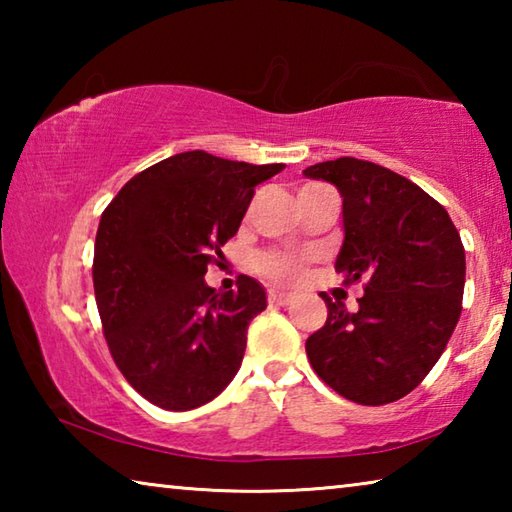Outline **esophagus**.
<instances>
[{
  "label": "esophagus",
  "instance_id": "esophagus-1",
  "mask_svg": "<svg viewBox=\"0 0 512 512\" xmlns=\"http://www.w3.org/2000/svg\"><path fill=\"white\" fill-rule=\"evenodd\" d=\"M268 300H271V302H275V305H280V307H284V305H289V302L293 300V296H291V293H284V291H277V289H271V293H268Z\"/></svg>",
  "mask_w": 512,
  "mask_h": 512
}]
</instances>
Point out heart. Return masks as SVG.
Masks as SVG:
<instances>
[{
  "mask_svg": "<svg viewBox=\"0 0 512 512\" xmlns=\"http://www.w3.org/2000/svg\"><path fill=\"white\" fill-rule=\"evenodd\" d=\"M257 268L275 282L293 284L302 277L305 271V259L287 253H268L257 259Z\"/></svg>",
  "mask_w": 512,
  "mask_h": 512,
  "instance_id": "1",
  "label": "heart"
}]
</instances>
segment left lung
<instances>
[{
  "label": "left lung",
  "instance_id": "1",
  "mask_svg": "<svg viewBox=\"0 0 512 512\" xmlns=\"http://www.w3.org/2000/svg\"><path fill=\"white\" fill-rule=\"evenodd\" d=\"M307 178L343 198V244L334 268L366 280L357 311L327 305L325 325L307 339L316 375L366 406L409 395L443 354L461 316L465 250L443 205L375 162L311 164Z\"/></svg>",
  "mask_w": 512,
  "mask_h": 512
}]
</instances>
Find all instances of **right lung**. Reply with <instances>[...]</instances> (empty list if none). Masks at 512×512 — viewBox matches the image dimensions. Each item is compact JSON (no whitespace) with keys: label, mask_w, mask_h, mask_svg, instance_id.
<instances>
[{"label":"right lung","mask_w":512,"mask_h":512,"mask_svg":"<svg viewBox=\"0 0 512 512\" xmlns=\"http://www.w3.org/2000/svg\"><path fill=\"white\" fill-rule=\"evenodd\" d=\"M282 169L178 153L128 180L101 214L92 280L103 334L121 375L160 409L207 404L241 368L266 291L248 275L225 293L203 277L255 187Z\"/></svg>","instance_id":"obj_1"}]
</instances>
